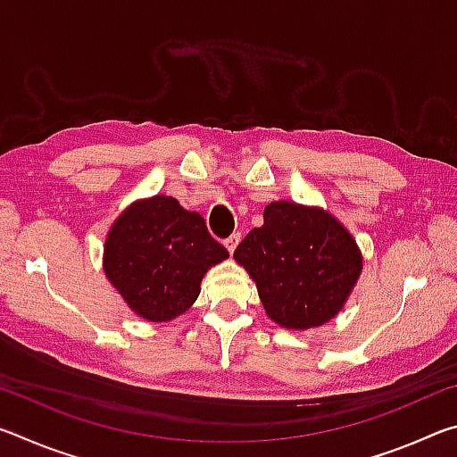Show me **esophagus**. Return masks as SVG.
Masks as SVG:
<instances>
[{"instance_id":"esophagus-1","label":"esophagus","mask_w":457,"mask_h":457,"mask_svg":"<svg viewBox=\"0 0 457 457\" xmlns=\"http://www.w3.org/2000/svg\"><path fill=\"white\" fill-rule=\"evenodd\" d=\"M237 244H239V234H234V236H229V237L226 239V247L229 250V253L236 252Z\"/></svg>"}]
</instances>
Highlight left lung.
<instances>
[{"label":"left lung","instance_id":"8db88e82","mask_svg":"<svg viewBox=\"0 0 457 457\" xmlns=\"http://www.w3.org/2000/svg\"><path fill=\"white\" fill-rule=\"evenodd\" d=\"M234 258L256 282L266 314L290 330L335 319L357 284L362 256L346 228L328 212L274 201Z\"/></svg>","mask_w":457,"mask_h":457}]
</instances>
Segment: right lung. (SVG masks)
Here are the masks:
<instances>
[{"label": "right lung", "instance_id": "right-lung-1", "mask_svg": "<svg viewBox=\"0 0 457 457\" xmlns=\"http://www.w3.org/2000/svg\"><path fill=\"white\" fill-rule=\"evenodd\" d=\"M229 253L205 220L175 197L135 201L112 223L104 242V274L130 311L167 322L195 303L207 270Z\"/></svg>", "mask_w": 457, "mask_h": 457}]
</instances>
